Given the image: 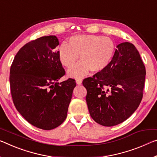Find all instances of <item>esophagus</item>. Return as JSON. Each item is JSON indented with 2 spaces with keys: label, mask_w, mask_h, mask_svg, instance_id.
<instances>
[{
  "label": "esophagus",
  "mask_w": 157,
  "mask_h": 157,
  "mask_svg": "<svg viewBox=\"0 0 157 157\" xmlns=\"http://www.w3.org/2000/svg\"><path fill=\"white\" fill-rule=\"evenodd\" d=\"M75 81H76V83L78 84H81L82 83V79H79V78L76 79Z\"/></svg>",
  "instance_id": "obj_1"
}]
</instances>
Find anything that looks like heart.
I'll use <instances>...</instances> for the list:
<instances>
[{
  "label": "heart",
  "instance_id": "1",
  "mask_svg": "<svg viewBox=\"0 0 157 157\" xmlns=\"http://www.w3.org/2000/svg\"><path fill=\"white\" fill-rule=\"evenodd\" d=\"M115 45L107 36L77 35L69 38L68 44H61L58 48L59 59L66 68H71L78 60L80 61L68 71L72 78H81L92 72L103 71L113 59Z\"/></svg>",
  "mask_w": 157,
  "mask_h": 157
}]
</instances>
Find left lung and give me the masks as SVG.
Here are the masks:
<instances>
[{
  "mask_svg": "<svg viewBox=\"0 0 157 157\" xmlns=\"http://www.w3.org/2000/svg\"><path fill=\"white\" fill-rule=\"evenodd\" d=\"M110 64L84 79L90 115L102 126H113L127 119L143 98L145 67L132 43L119 44Z\"/></svg>",
  "mask_w": 157,
  "mask_h": 157,
  "instance_id": "8db88e82",
  "label": "left lung"
}]
</instances>
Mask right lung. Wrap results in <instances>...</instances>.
I'll list each match as a JSON object with an SVG mask.
<instances>
[{"instance_id":"1","label":"right lung","mask_w":157,"mask_h":157,"mask_svg":"<svg viewBox=\"0 0 157 157\" xmlns=\"http://www.w3.org/2000/svg\"><path fill=\"white\" fill-rule=\"evenodd\" d=\"M55 36L26 43L17 52L10 68V83L17 110L32 125L51 130L63 122L76 83L58 82L65 75L59 59Z\"/></svg>"}]
</instances>
